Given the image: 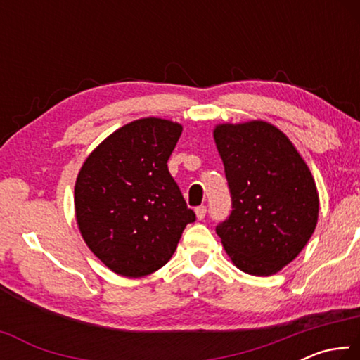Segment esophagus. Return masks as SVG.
Masks as SVG:
<instances>
[{
  "mask_svg": "<svg viewBox=\"0 0 360 360\" xmlns=\"http://www.w3.org/2000/svg\"><path fill=\"white\" fill-rule=\"evenodd\" d=\"M195 214H197L198 221H202L206 216V206H197V208H195Z\"/></svg>",
  "mask_w": 360,
  "mask_h": 360,
  "instance_id": "1",
  "label": "esophagus"
}]
</instances>
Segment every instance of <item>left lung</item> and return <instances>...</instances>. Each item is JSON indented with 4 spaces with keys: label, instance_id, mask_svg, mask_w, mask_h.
Masks as SVG:
<instances>
[{
    "label": "left lung",
    "instance_id": "left-lung-1",
    "mask_svg": "<svg viewBox=\"0 0 360 360\" xmlns=\"http://www.w3.org/2000/svg\"><path fill=\"white\" fill-rule=\"evenodd\" d=\"M214 141L231 195L230 216L216 227L225 252L248 275H275L300 254L318 224L313 174L268 122L221 124Z\"/></svg>",
    "mask_w": 360,
    "mask_h": 360
}]
</instances>
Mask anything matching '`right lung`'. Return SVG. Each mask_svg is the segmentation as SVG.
I'll use <instances>...</instances> for the list:
<instances>
[{
	"mask_svg": "<svg viewBox=\"0 0 360 360\" xmlns=\"http://www.w3.org/2000/svg\"><path fill=\"white\" fill-rule=\"evenodd\" d=\"M181 133L167 119L133 120L98 144L77 174L82 238L120 276L141 278L162 268L195 221L167 165Z\"/></svg>",
	"mask_w": 360,
	"mask_h": 360,
	"instance_id": "1",
	"label": "right lung"
}]
</instances>
